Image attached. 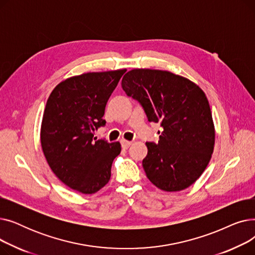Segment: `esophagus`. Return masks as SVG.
<instances>
[{
	"instance_id": "34e87169",
	"label": "esophagus",
	"mask_w": 255,
	"mask_h": 255,
	"mask_svg": "<svg viewBox=\"0 0 255 255\" xmlns=\"http://www.w3.org/2000/svg\"><path fill=\"white\" fill-rule=\"evenodd\" d=\"M121 144H122L124 149H128L129 146L132 144V141H129V140H126V139H121Z\"/></svg>"
}]
</instances>
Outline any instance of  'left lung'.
<instances>
[{"instance_id":"left-lung-1","label":"left lung","mask_w":255,"mask_h":255,"mask_svg":"<svg viewBox=\"0 0 255 255\" xmlns=\"http://www.w3.org/2000/svg\"><path fill=\"white\" fill-rule=\"evenodd\" d=\"M128 96L140 102L149 122L163 131L158 143L145 142L142 166L159 189L181 191L208 166L215 144V126L205 92L190 79L166 70L133 69L122 79Z\"/></svg>"}]
</instances>
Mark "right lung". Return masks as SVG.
Returning <instances> with one entry per match:
<instances>
[{"label": "right lung", "mask_w": 255, "mask_h": 255, "mask_svg": "<svg viewBox=\"0 0 255 255\" xmlns=\"http://www.w3.org/2000/svg\"><path fill=\"white\" fill-rule=\"evenodd\" d=\"M126 69L88 72L67 78L52 90L43 113L40 140L46 161L69 188L93 194L109 183L119 141L94 137L105 125L107 100Z\"/></svg>", "instance_id": "1"}]
</instances>
